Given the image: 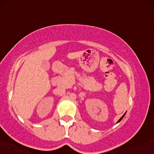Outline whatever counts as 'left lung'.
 Returning a JSON list of instances; mask_svg holds the SVG:
<instances>
[{
  "label": "left lung",
  "mask_w": 154,
  "mask_h": 154,
  "mask_svg": "<svg viewBox=\"0 0 154 154\" xmlns=\"http://www.w3.org/2000/svg\"><path fill=\"white\" fill-rule=\"evenodd\" d=\"M125 113H126V112H125ZM125 114H124V115H123V116H122V117H121V118H120L119 120H118V121L117 122V123H119V122L120 121V120H121L122 119H123V117H124V116H125Z\"/></svg>",
  "instance_id": "obj_1"
}]
</instances>
